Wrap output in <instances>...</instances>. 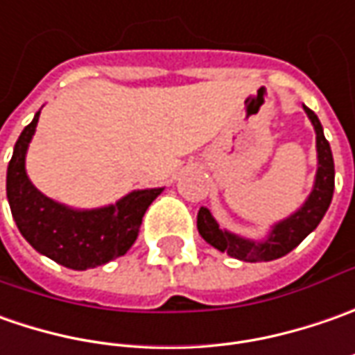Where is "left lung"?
Instances as JSON below:
<instances>
[{"mask_svg": "<svg viewBox=\"0 0 355 355\" xmlns=\"http://www.w3.org/2000/svg\"><path fill=\"white\" fill-rule=\"evenodd\" d=\"M304 112L316 131V153H318L316 178H314V187L306 202L295 214L288 216L287 220H281L279 224L271 227L269 236L263 241L239 238L227 230H222L212 218L210 210L200 208L196 226L202 238L212 248L224 251L230 257H236L239 261H273L295 250L300 241L320 224L334 194V159L330 151V143L324 137L320 119L306 105H304Z\"/></svg>", "mask_w": 355, "mask_h": 355, "instance_id": "1", "label": "left lung"}]
</instances>
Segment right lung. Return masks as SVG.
Returning a JSON list of instances; mask_svg holds the SVG:
<instances>
[{
	"mask_svg": "<svg viewBox=\"0 0 355 355\" xmlns=\"http://www.w3.org/2000/svg\"><path fill=\"white\" fill-rule=\"evenodd\" d=\"M39 114L21 131L7 166V200L21 236L49 259L76 271L125 255L137 239L147 208L163 189L133 190L116 204L94 210H74L46 198L33 187L25 171V155Z\"/></svg>",
	"mask_w": 355,
	"mask_h": 355,
	"instance_id": "obj_1",
	"label": "right lung"
}]
</instances>
